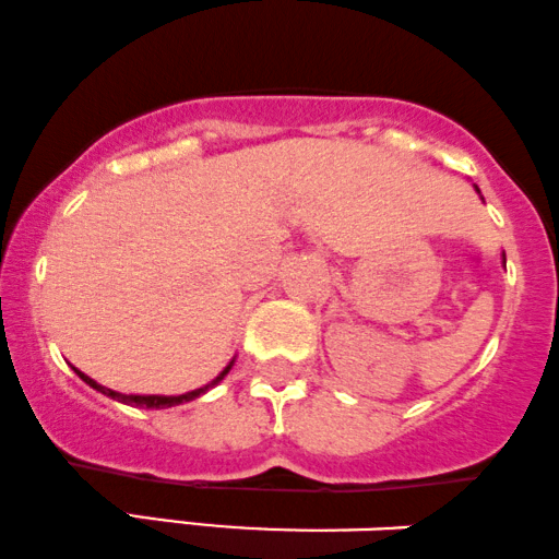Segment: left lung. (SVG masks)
I'll list each match as a JSON object with an SVG mask.
<instances>
[{
  "label": "left lung",
  "mask_w": 559,
  "mask_h": 559,
  "mask_svg": "<svg viewBox=\"0 0 559 559\" xmlns=\"http://www.w3.org/2000/svg\"><path fill=\"white\" fill-rule=\"evenodd\" d=\"M476 193H478V195H481V190H478V188H476ZM502 259H504V253H502Z\"/></svg>",
  "instance_id": "obj_1"
}]
</instances>
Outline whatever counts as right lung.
Listing matches in <instances>:
<instances>
[{
    "instance_id": "right-lung-1",
    "label": "right lung",
    "mask_w": 559,
    "mask_h": 559,
    "mask_svg": "<svg viewBox=\"0 0 559 559\" xmlns=\"http://www.w3.org/2000/svg\"><path fill=\"white\" fill-rule=\"evenodd\" d=\"M233 364H235V358L229 360V364L225 366V369L219 371V377L212 379V382H209V384L199 386V390H193V392H186V395H122V392H115V390H109V386H102V384H98V382H94V379H91V377H85V373H83V371H78L75 366H72V371H75L78 377H81L85 384H88V386H94V390H96V392H102V395H107V397H111V400H117V403H124V405H135V408H173V405L190 403V400L201 397L203 392H209V390H212V386L219 384L222 379H225L227 373H229V369H233Z\"/></svg>"
}]
</instances>
